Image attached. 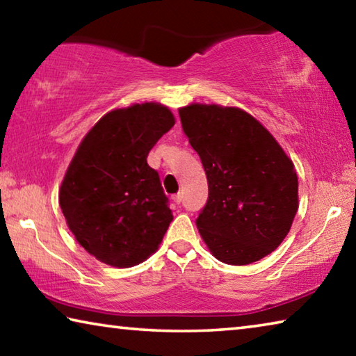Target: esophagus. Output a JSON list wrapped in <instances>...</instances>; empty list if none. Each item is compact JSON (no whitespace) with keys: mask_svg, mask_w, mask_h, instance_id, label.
Wrapping results in <instances>:
<instances>
[{"mask_svg":"<svg viewBox=\"0 0 356 356\" xmlns=\"http://www.w3.org/2000/svg\"><path fill=\"white\" fill-rule=\"evenodd\" d=\"M182 197H184L182 193H177V195L172 196V201L176 202V204H180V202H182Z\"/></svg>","mask_w":356,"mask_h":356,"instance_id":"34e87169","label":"esophagus"}]
</instances>
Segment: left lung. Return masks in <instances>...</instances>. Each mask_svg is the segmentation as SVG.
<instances>
[{
    "label": "left lung",
    "mask_w": 356,
    "mask_h": 356,
    "mask_svg": "<svg viewBox=\"0 0 356 356\" xmlns=\"http://www.w3.org/2000/svg\"><path fill=\"white\" fill-rule=\"evenodd\" d=\"M179 116L207 176L209 197L196 226L209 250L231 265L270 254L298 209L292 161L268 130L238 108L193 104Z\"/></svg>",
    "instance_id": "left-lung-1"
}]
</instances>
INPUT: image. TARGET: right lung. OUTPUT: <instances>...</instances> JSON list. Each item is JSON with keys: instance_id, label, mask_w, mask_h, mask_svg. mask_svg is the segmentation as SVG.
Wrapping results in <instances>:
<instances>
[{"instance_id": "1", "label": "right lung", "mask_w": 356, "mask_h": 356, "mask_svg": "<svg viewBox=\"0 0 356 356\" xmlns=\"http://www.w3.org/2000/svg\"><path fill=\"white\" fill-rule=\"evenodd\" d=\"M174 125L159 104L105 114L84 136L59 190V206L84 250L113 267H131L159 248L172 221L154 144Z\"/></svg>"}]
</instances>
